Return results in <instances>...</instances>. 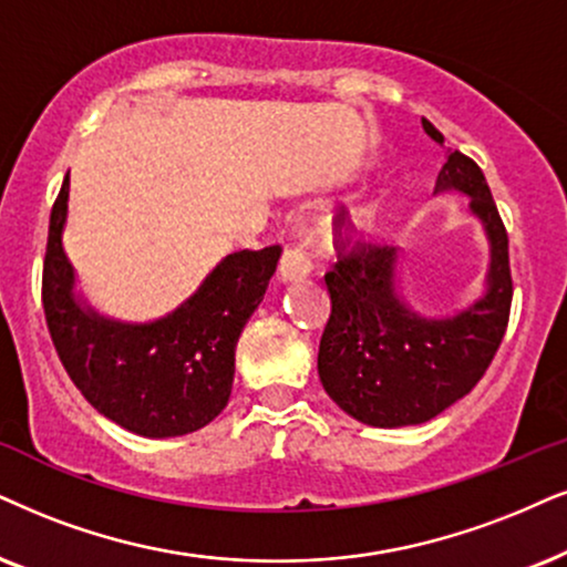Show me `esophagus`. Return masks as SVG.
Listing matches in <instances>:
<instances>
[{"label": "esophagus", "instance_id": "1", "mask_svg": "<svg viewBox=\"0 0 567 567\" xmlns=\"http://www.w3.org/2000/svg\"><path fill=\"white\" fill-rule=\"evenodd\" d=\"M308 271H311V261H308L306 250L296 246V248H285L282 259H279V277L282 282H292V279H303Z\"/></svg>", "mask_w": 567, "mask_h": 567}]
</instances>
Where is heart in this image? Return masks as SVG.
Returning <instances> with one entry per match:
<instances>
[{"instance_id":"b5f03b06","label":"heart","mask_w":567,"mask_h":567,"mask_svg":"<svg viewBox=\"0 0 567 567\" xmlns=\"http://www.w3.org/2000/svg\"><path fill=\"white\" fill-rule=\"evenodd\" d=\"M371 221H374V214H371V209H358L355 212V225L361 227V230H369Z\"/></svg>"}]
</instances>
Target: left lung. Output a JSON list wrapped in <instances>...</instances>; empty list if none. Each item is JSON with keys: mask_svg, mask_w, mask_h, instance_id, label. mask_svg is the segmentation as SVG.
I'll return each instance as SVG.
<instances>
[{"mask_svg": "<svg viewBox=\"0 0 567 567\" xmlns=\"http://www.w3.org/2000/svg\"><path fill=\"white\" fill-rule=\"evenodd\" d=\"M432 141L444 135L421 120ZM461 190L489 238L486 292L450 319H426L395 292L398 248L350 243L348 209L337 214L340 259L324 275L332 313L319 342V379L327 395L369 426H413L440 415L478 384L503 342L513 303L507 230L478 164L444 152L434 193Z\"/></svg>", "mask_w": 567, "mask_h": 567, "instance_id": "8db88e82", "label": "left lung"}]
</instances>
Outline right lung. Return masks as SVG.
<instances>
[{"instance_id": "add662e5", "label": "right lung", "mask_w": 567, "mask_h": 567, "mask_svg": "<svg viewBox=\"0 0 567 567\" xmlns=\"http://www.w3.org/2000/svg\"><path fill=\"white\" fill-rule=\"evenodd\" d=\"M70 177L49 217L41 277L47 327L64 371L106 419L141 436H183L225 411L235 346L261 303L282 248L221 259L181 308L152 324H123L78 303L62 248Z\"/></svg>"}]
</instances>
